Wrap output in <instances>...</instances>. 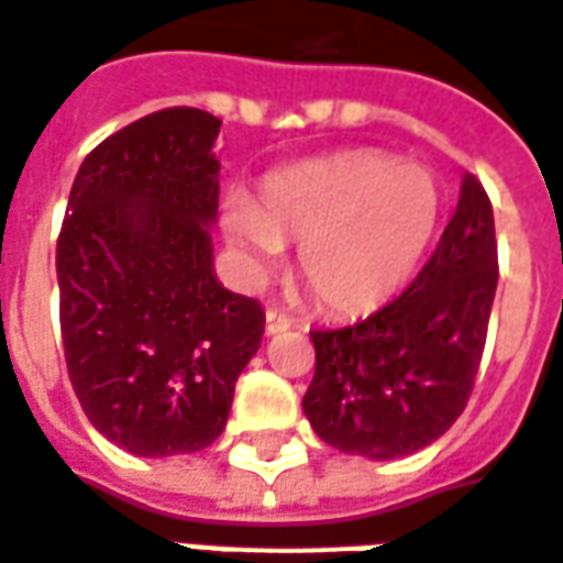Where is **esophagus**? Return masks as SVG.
I'll return each instance as SVG.
<instances>
[{
	"label": "esophagus",
	"mask_w": 563,
	"mask_h": 563,
	"mask_svg": "<svg viewBox=\"0 0 563 563\" xmlns=\"http://www.w3.org/2000/svg\"><path fill=\"white\" fill-rule=\"evenodd\" d=\"M294 327V321L287 318L285 311L278 309H269L266 311V335H278V332H285Z\"/></svg>",
	"instance_id": "1"
}]
</instances>
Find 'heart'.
<instances>
[{
    "instance_id": "b5f03b06",
    "label": "heart",
    "mask_w": 563,
    "mask_h": 563,
    "mask_svg": "<svg viewBox=\"0 0 563 563\" xmlns=\"http://www.w3.org/2000/svg\"><path fill=\"white\" fill-rule=\"evenodd\" d=\"M438 216L441 191L426 167L356 150L269 174L257 203H224L221 228L252 269H269L282 242H299V276L323 309L363 314L413 276Z\"/></svg>"
}]
</instances>
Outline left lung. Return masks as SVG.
I'll return each instance as SVG.
<instances>
[{"instance_id":"1","label":"left lung","mask_w":563,"mask_h":563,"mask_svg":"<svg viewBox=\"0 0 563 563\" xmlns=\"http://www.w3.org/2000/svg\"><path fill=\"white\" fill-rule=\"evenodd\" d=\"M495 287L492 203L465 174L453 219L411 287L354 327L311 332L302 411L323 444L372 462L434 444L474 389Z\"/></svg>"}]
</instances>
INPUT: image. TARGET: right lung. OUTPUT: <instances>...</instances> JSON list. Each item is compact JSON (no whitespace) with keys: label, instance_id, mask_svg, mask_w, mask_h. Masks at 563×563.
Masks as SVG:
<instances>
[{"label":"right lung","instance_id":"1","mask_svg":"<svg viewBox=\"0 0 563 563\" xmlns=\"http://www.w3.org/2000/svg\"><path fill=\"white\" fill-rule=\"evenodd\" d=\"M221 119L170 108L86 155L56 242L65 363L80 408L143 459L197 453L228 426L264 309L221 285Z\"/></svg>","mask_w":563,"mask_h":563}]
</instances>
